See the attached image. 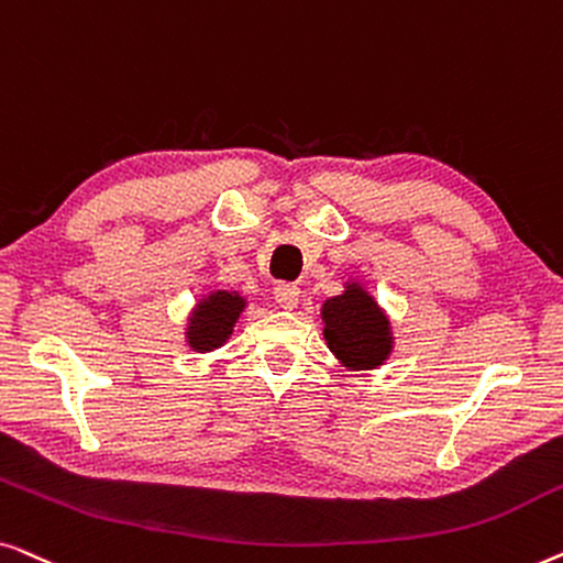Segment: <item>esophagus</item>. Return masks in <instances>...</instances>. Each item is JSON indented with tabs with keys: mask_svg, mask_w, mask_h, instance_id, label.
I'll return each instance as SVG.
<instances>
[{
	"mask_svg": "<svg viewBox=\"0 0 563 563\" xmlns=\"http://www.w3.org/2000/svg\"><path fill=\"white\" fill-rule=\"evenodd\" d=\"M275 300L280 308H292L300 300V288L296 283H278L275 285Z\"/></svg>",
	"mask_w": 563,
	"mask_h": 563,
	"instance_id": "34e87169",
	"label": "esophagus"
}]
</instances>
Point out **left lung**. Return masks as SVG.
<instances>
[{
  "mask_svg": "<svg viewBox=\"0 0 563 563\" xmlns=\"http://www.w3.org/2000/svg\"><path fill=\"white\" fill-rule=\"evenodd\" d=\"M323 323L329 350L350 369L377 367L390 352L387 319L357 285H346L342 296L323 303Z\"/></svg>",
  "mask_w": 563,
  "mask_h": 563,
  "instance_id": "left-lung-1",
  "label": "left lung"
}]
</instances>
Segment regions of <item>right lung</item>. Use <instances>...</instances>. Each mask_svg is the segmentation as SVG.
Masks as SVG:
<instances>
[{"instance_id":"1","label":"right lung","mask_w":563,"mask_h":563,"mask_svg":"<svg viewBox=\"0 0 563 563\" xmlns=\"http://www.w3.org/2000/svg\"><path fill=\"white\" fill-rule=\"evenodd\" d=\"M244 308V300L232 292L219 290L203 298V303L196 308L191 329H188V342L194 350L209 352L217 350L232 334L234 321L240 319V311Z\"/></svg>"}]
</instances>
